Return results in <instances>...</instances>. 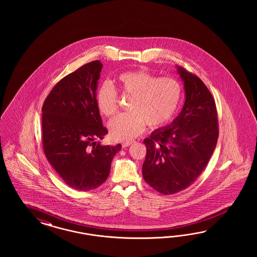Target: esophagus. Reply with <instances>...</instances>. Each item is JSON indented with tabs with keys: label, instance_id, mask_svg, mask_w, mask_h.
Returning a JSON list of instances; mask_svg holds the SVG:
<instances>
[{
	"label": "esophagus",
	"instance_id": "1",
	"mask_svg": "<svg viewBox=\"0 0 257 257\" xmlns=\"http://www.w3.org/2000/svg\"><path fill=\"white\" fill-rule=\"evenodd\" d=\"M133 141H125V142H122V147L125 148V147H128V146H130L131 144H132Z\"/></svg>",
	"mask_w": 257,
	"mask_h": 257
}]
</instances>
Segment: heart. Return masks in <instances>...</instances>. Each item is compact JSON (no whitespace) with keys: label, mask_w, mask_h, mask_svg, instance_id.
Instances as JSON below:
<instances>
[{"label":"heart","mask_w":257,"mask_h":257,"mask_svg":"<svg viewBox=\"0 0 257 257\" xmlns=\"http://www.w3.org/2000/svg\"><path fill=\"white\" fill-rule=\"evenodd\" d=\"M117 90L116 91L115 89ZM117 92L130 97L128 111L109 122L111 137L117 141H129L150 128H160L175 116L183 99V86L175 78L159 77L147 70L120 72L116 86L103 82L96 94V103L103 116L111 117L118 107Z\"/></svg>","instance_id":"1"}]
</instances>
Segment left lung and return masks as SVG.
<instances>
[{
  "label": "left lung",
  "instance_id": "left-lung-1",
  "mask_svg": "<svg viewBox=\"0 0 257 257\" xmlns=\"http://www.w3.org/2000/svg\"><path fill=\"white\" fill-rule=\"evenodd\" d=\"M186 101L171 125L144 140L147 153L142 167L145 182L161 194L178 193L192 185L216 148L218 113L209 89L194 73L179 66Z\"/></svg>",
  "mask_w": 257,
  "mask_h": 257
}]
</instances>
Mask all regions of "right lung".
I'll list each match as a JSON object with an SVG mask.
<instances>
[{"instance_id": "add662e5", "label": "right lung", "mask_w": 257, "mask_h": 257, "mask_svg": "<svg viewBox=\"0 0 257 257\" xmlns=\"http://www.w3.org/2000/svg\"><path fill=\"white\" fill-rule=\"evenodd\" d=\"M99 60L62 78L42 106V147L48 162L63 181L79 191L101 186L107 179L113 157L121 145L101 146L108 133L96 103Z\"/></svg>"}]
</instances>
